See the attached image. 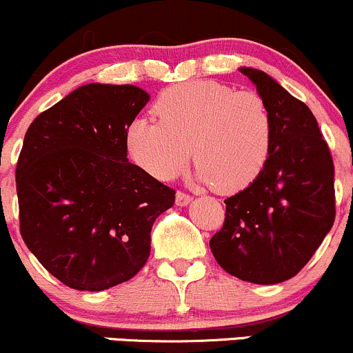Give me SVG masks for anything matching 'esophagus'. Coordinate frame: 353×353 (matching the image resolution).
<instances>
[{"mask_svg": "<svg viewBox=\"0 0 353 353\" xmlns=\"http://www.w3.org/2000/svg\"><path fill=\"white\" fill-rule=\"evenodd\" d=\"M190 201H192V196L182 192V190H177V194H176V204L177 205H188Z\"/></svg>", "mask_w": 353, "mask_h": 353, "instance_id": "34e87169", "label": "esophagus"}]
</instances>
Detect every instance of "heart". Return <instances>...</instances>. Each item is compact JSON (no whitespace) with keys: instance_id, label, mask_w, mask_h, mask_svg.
<instances>
[{"instance_id":"1","label":"heart","mask_w":353,"mask_h":353,"mask_svg":"<svg viewBox=\"0 0 353 353\" xmlns=\"http://www.w3.org/2000/svg\"><path fill=\"white\" fill-rule=\"evenodd\" d=\"M157 121H132L129 156L156 179L169 181L192 156L197 177L221 192L247 188L262 172L272 143V116L254 91L216 81H188L164 89L152 106Z\"/></svg>"}]
</instances>
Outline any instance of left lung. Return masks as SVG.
<instances>
[{"label": "left lung", "mask_w": 353, "mask_h": 353, "mask_svg": "<svg viewBox=\"0 0 353 353\" xmlns=\"http://www.w3.org/2000/svg\"><path fill=\"white\" fill-rule=\"evenodd\" d=\"M241 72L269 108L272 143L262 172L224 201V224L209 245L225 272L270 285L301 272L334 225V161L302 101L264 71Z\"/></svg>", "instance_id": "8db88e82"}]
</instances>
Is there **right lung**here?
<instances>
[{
    "label": "right lung",
    "mask_w": 353,
    "mask_h": 353,
    "mask_svg": "<svg viewBox=\"0 0 353 353\" xmlns=\"http://www.w3.org/2000/svg\"><path fill=\"white\" fill-rule=\"evenodd\" d=\"M149 94L91 83L43 111L16 164L19 232L51 275L76 290L123 283L151 254V229L176 190L128 161L125 134Z\"/></svg>",
    "instance_id": "add662e5"
}]
</instances>
